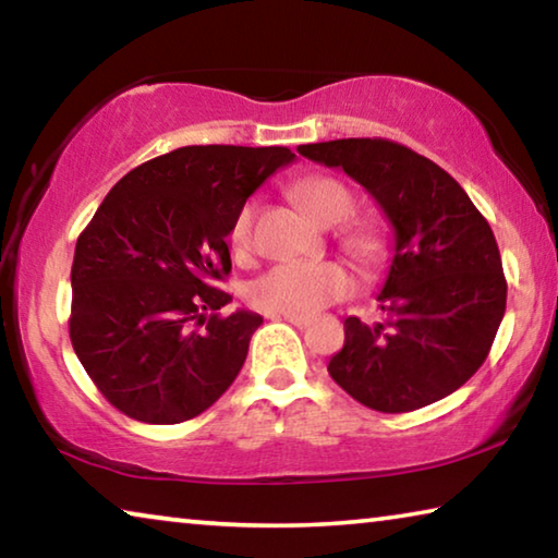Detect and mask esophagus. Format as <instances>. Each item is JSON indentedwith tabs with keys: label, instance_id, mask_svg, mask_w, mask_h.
I'll list each match as a JSON object with an SVG mask.
<instances>
[{
	"label": "esophagus",
	"instance_id": "1",
	"mask_svg": "<svg viewBox=\"0 0 558 558\" xmlns=\"http://www.w3.org/2000/svg\"><path fill=\"white\" fill-rule=\"evenodd\" d=\"M272 319H286V323L295 325V327H307L310 317H300V315H272Z\"/></svg>",
	"mask_w": 558,
	"mask_h": 558
}]
</instances>
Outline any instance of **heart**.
I'll return each instance as SVG.
<instances>
[{
  "label": "heart",
  "instance_id": "heart-1",
  "mask_svg": "<svg viewBox=\"0 0 558 558\" xmlns=\"http://www.w3.org/2000/svg\"><path fill=\"white\" fill-rule=\"evenodd\" d=\"M295 199L317 223H342L354 211V196L332 177H313L292 189ZM253 204H245L231 223V248L245 256L253 243ZM344 248L356 260L374 263L384 253L381 233L369 223H356L342 235ZM354 280L339 263H280L251 282L248 300L268 315L310 317L332 302L347 298Z\"/></svg>",
  "mask_w": 558,
  "mask_h": 558
}]
</instances>
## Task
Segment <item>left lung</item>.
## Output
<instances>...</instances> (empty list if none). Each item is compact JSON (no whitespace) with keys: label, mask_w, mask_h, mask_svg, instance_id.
I'll return each mask as SVG.
<instances>
[{"label":"left lung","mask_w":558,"mask_h":558,"mask_svg":"<svg viewBox=\"0 0 558 558\" xmlns=\"http://www.w3.org/2000/svg\"><path fill=\"white\" fill-rule=\"evenodd\" d=\"M298 153L344 169L393 229L389 276L376 295L386 319L347 317L329 376L381 413L446 399L483 366L505 317L507 280L485 216L446 169L391 140H332Z\"/></svg>","instance_id":"8db88e82"}]
</instances>
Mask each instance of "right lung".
<instances>
[{
  "label": "right lung",
  "mask_w": 558,
  "mask_h": 558,
  "mask_svg": "<svg viewBox=\"0 0 558 558\" xmlns=\"http://www.w3.org/2000/svg\"><path fill=\"white\" fill-rule=\"evenodd\" d=\"M288 147L192 145L110 189L71 268V344L98 391L130 418L172 426L229 389L263 317H221L231 295L226 235Z\"/></svg>",
  "instance_id": "add662e5"
}]
</instances>
